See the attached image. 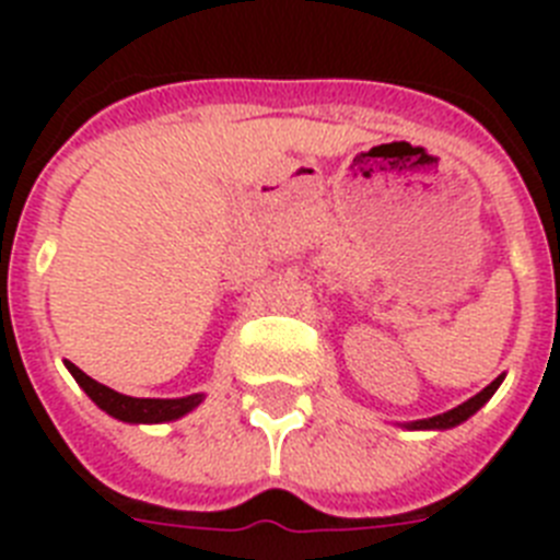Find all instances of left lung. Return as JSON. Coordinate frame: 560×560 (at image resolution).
<instances>
[{
  "instance_id": "8db88e82",
  "label": "left lung",
  "mask_w": 560,
  "mask_h": 560,
  "mask_svg": "<svg viewBox=\"0 0 560 560\" xmlns=\"http://www.w3.org/2000/svg\"><path fill=\"white\" fill-rule=\"evenodd\" d=\"M504 375H499V378H493L488 387L482 389V393H477L474 398H468L465 404H459V407L448 409V412L443 415H434V418H423V420H412V423H404V429H415V432H423V429H429V432H443V429H454L459 427L463 420L471 418L474 412H479V409L491 400V395L497 393L499 384H502Z\"/></svg>"
}]
</instances>
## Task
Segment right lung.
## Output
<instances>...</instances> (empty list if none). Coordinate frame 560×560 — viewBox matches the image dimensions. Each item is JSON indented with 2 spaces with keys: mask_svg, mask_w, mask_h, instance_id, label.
<instances>
[{
  "mask_svg": "<svg viewBox=\"0 0 560 560\" xmlns=\"http://www.w3.org/2000/svg\"><path fill=\"white\" fill-rule=\"evenodd\" d=\"M63 364L72 373V378L81 384L83 393L95 400L103 412L122 420V423H171V420L185 418L187 412H192L205 400V393H192L185 395V398H131V395L106 387L101 381L89 378L72 361H63Z\"/></svg>",
  "mask_w": 560,
  "mask_h": 560,
  "instance_id": "right-lung-1",
  "label": "right lung"
}]
</instances>
